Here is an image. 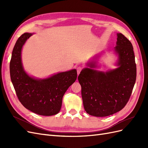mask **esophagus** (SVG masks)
<instances>
[{"label":"esophagus","instance_id":"obj_1","mask_svg":"<svg viewBox=\"0 0 148 148\" xmlns=\"http://www.w3.org/2000/svg\"><path fill=\"white\" fill-rule=\"evenodd\" d=\"M82 70V66H78L77 67V72H78V75L80 73V71Z\"/></svg>","mask_w":148,"mask_h":148}]
</instances>
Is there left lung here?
I'll return each mask as SVG.
<instances>
[{
  "label": "left lung",
  "instance_id": "1",
  "mask_svg": "<svg viewBox=\"0 0 148 148\" xmlns=\"http://www.w3.org/2000/svg\"><path fill=\"white\" fill-rule=\"evenodd\" d=\"M115 51L119 55L118 68L106 72L95 70L96 62L88 64L78 79L86 112L95 117H106L122 110L131 96L136 78V65L131 42L117 33Z\"/></svg>",
  "mask_w": 148,
  "mask_h": 148
}]
</instances>
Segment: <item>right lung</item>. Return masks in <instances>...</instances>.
Here are the masks:
<instances>
[{
    "label": "right lung",
    "mask_w": 148,
    "mask_h": 148,
    "mask_svg": "<svg viewBox=\"0 0 148 148\" xmlns=\"http://www.w3.org/2000/svg\"><path fill=\"white\" fill-rule=\"evenodd\" d=\"M31 33H25L18 39L10 62V78L16 96L26 109L38 115L50 116L59 112L62 97L77 79L75 69L59 73L48 78L29 77L21 63V49Z\"/></svg>",
    "instance_id": "add662e5"
}]
</instances>
